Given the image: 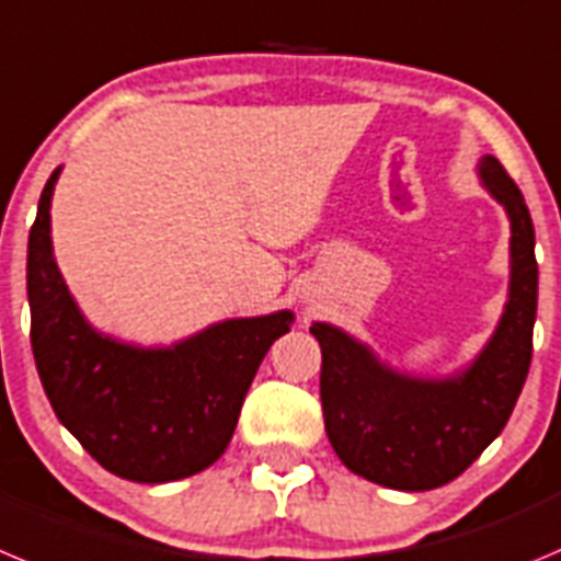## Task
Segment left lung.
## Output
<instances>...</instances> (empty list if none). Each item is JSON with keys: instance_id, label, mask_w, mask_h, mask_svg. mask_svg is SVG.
Here are the masks:
<instances>
[{"instance_id": "8db88e82", "label": "left lung", "mask_w": 561, "mask_h": 561, "mask_svg": "<svg viewBox=\"0 0 561 561\" xmlns=\"http://www.w3.org/2000/svg\"><path fill=\"white\" fill-rule=\"evenodd\" d=\"M478 175L512 224V279L497 330L463 371L442 380L402 375L337 327H310L321 343V405L332 450L355 476L380 486L425 492L461 476L501 436L528 377L539 276L534 224L501 161L483 156Z\"/></svg>"}]
</instances>
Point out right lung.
Returning <instances> with one entry per match:
<instances>
[{
	"label": "right lung",
	"mask_w": 561,
	"mask_h": 561,
	"mask_svg": "<svg viewBox=\"0 0 561 561\" xmlns=\"http://www.w3.org/2000/svg\"><path fill=\"white\" fill-rule=\"evenodd\" d=\"M49 175L27 243L30 343L55 416L114 476L168 483L211 467L271 343L293 312L229 318L173 346L145 350L103 335L60 276L49 237Z\"/></svg>",
	"instance_id": "1"
}]
</instances>
